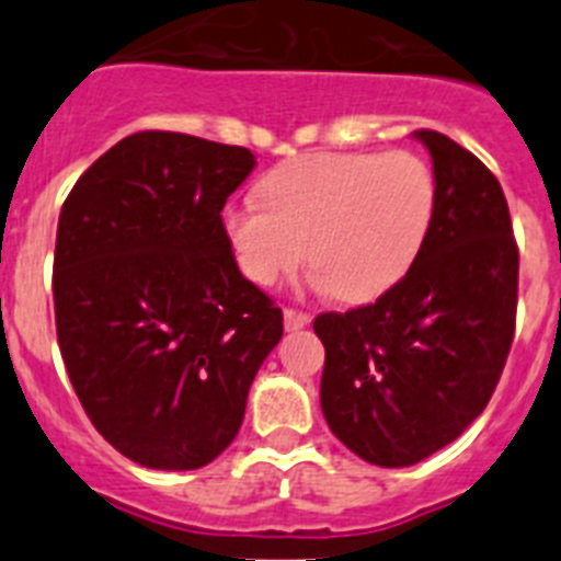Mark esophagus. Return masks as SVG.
I'll return each instance as SVG.
<instances>
[{"label":"esophagus","instance_id":"34e87169","mask_svg":"<svg viewBox=\"0 0 561 561\" xmlns=\"http://www.w3.org/2000/svg\"><path fill=\"white\" fill-rule=\"evenodd\" d=\"M311 323V317L306 311H297V309H286L284 311V325L286 331H300Z\"/></svg>","mask_w":561,"mask_h":561}]
</instances>
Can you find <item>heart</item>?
<instances>
[{"mask_svg":"<svg viewBox=\"0 0 561 561\" xmlns=\"http://www.w3.org/2000/svg\"><path fill=\"white\" fill-rule=\"evenodd\" d=\"M261 199L227 205L238 270L275 286L306 261L345 304H368L413 270L435 216L433 168L413 151H323L272 168Z\"/></svg>","mask_w":561,"mask_h":561,"instance_id":"b5f03b06","label":"heart"}]
</instances>
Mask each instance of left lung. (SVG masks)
Returning <instances> with one entry per match:
<instances>
[{
	"label": "left lung",
	"mask_w": 561,
	"mask_h": 561,
	"mask_svg": "<svg viewBox=\"0 0 561 561\" xmlns=\"http://www.w3.org/2000/svg\"><path fill=\"white\" fill-rule=\"evenodd\" d=\"M413 137L435 176L419 261L376 304L314 320L331 433L388 469L430 458L483 413L517 320L519 252L497 176L447 134Z\"/></svg>",
	"instance_id": "left-lung-1"
}]
</instances>
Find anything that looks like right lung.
I'll use <instances>...</instances> for the list:
<instances>
[{
	"mask_svg": "<svg viewBox=\"0 0 561 561\" xmlns=\"http://www.w3.org/2000/svg\"><path fill=\"white\" fill-rule=\"evenodd\" d=\"M252 151L137 131L83 171L58 216L53 297L69 381L98 433L148 469L219 458L284 314L221 227Z\"/></svg>",
	"mask_w": 561,
	"mask_h": 561,
	"instance_id": "add662e5",
	"label": "right lung"
}]
</instances>
